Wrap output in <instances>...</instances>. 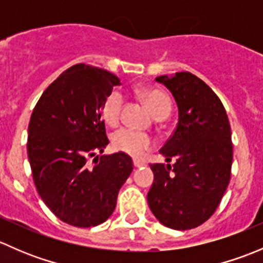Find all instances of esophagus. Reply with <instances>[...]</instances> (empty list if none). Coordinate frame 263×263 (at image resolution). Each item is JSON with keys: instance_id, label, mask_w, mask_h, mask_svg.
Returning a JSON list of instances; mask_svg holds the SVG:
<instances>
[{"instance_id": "obj_1", "label": "esophagus", "mask_w": 263, "mask_h": 263, "mask_svg": "<svg viewBox=\"0 0 263 263\" xmlns=\"http://www.w3.org/2000/svg\"><path fill=\"white\" fill-rule=\"evenodd\" d=\"M134 165H135V168H141V166L145 165V163H144V161L137 160V159H135V160H134Z\"/></svg>"}]
</instances>
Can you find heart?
<instances>
[{
	"label": "heart",
	"instance_id": "obj_1",
	"mask_svg": "<svg viewBox=\"0 0 263 263\" xmlns=\"http://www.w3.org/2000/svg\"><path fill=\"white\" fill-rule=\"evenodd\" d=\"M142 99L148 110L155 118H166L172 110L171 98L158 89H145L141 91ZM124 97L119 90H112L105 98L102 107V116L108 124L115 126L121 119ZM113 148L119 153L127 154L134 158H141L147 150L154 147L155 142L150 136L132 128H119L112 135Z\"/></svg>",
	"mask_w": 263,
	"mask_h": 263
}]
</instances>
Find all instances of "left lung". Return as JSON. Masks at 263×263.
<instances>
[{
    "label": "left lung",
    "instance_id": "obj_1",
    "mask_svg": "<svg viewBox=\"0 0 263 263\" xmlns=\"http://www.w3.org/2000/svg\"><path fill=\"white\" fill-rule=\"evenodd\" d=\"M178 107V123L159 153L168 164H150L148 208L165 227L187 230L215 213L230 181L232 131L221 100L201 79L176 72L155 79Z\"/></svg>",
    "mask_w": 263,
    "mask_h": 263
}]
</instances>
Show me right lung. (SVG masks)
<instances>
[{
    "label": "right lung",
    "instance_id": "add662e5",
    "mask_svg": "<svg viewBox=\"0 0 263 263\" xmlns=\"http://www.w3.org/2000/svg\"><path fill=\"white\" fill-rule=\"evenodd\" d=\"M121 81L103 68L78 63L42 94L28 128V158L36 191L58 219L72 227L104 222L134 169L127 154L95 156L109 144L102 107Z\"/></svg>",
    "mask_w": 263,
    "mask_h": 263
}]
</instances>
